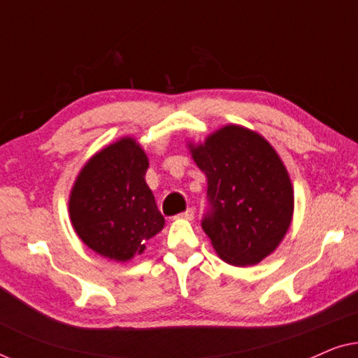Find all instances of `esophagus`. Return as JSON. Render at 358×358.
Instances as JSON below:
<instances>
[{"label": "esophagus", "mask_w": 358, "mask_h": 358, "mask_svg": "<svg viewBox=\"0 0 358 358\" xmlns=\"http://www.w3.org/2000/svg\"><path fill=\"white\" fill-rule=\"evenodd\" d=\"M194 215H195L194 208H187V210H185V212L179 213L178 218H182V220H194Z\"/></svg>", "instance_id": "1"}]
</instances>
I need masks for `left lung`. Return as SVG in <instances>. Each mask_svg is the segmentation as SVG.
<instances>
[{
	"instance_id": "1",
	"label": "left lung",
	"mask_w": 358,
	"mask_h": 358,
	"mask_svg": "<svg viewBox=\"0 0 358 358\" xmlns=\"http://www.w3.org/2000/svg\"><path fill=\"white\" fill-rule=\"evenodd\" d=\"M207 176L202 228L231 266H254L275 251L293 215V187L271 143L256 131L224 125L200 145L189 143Z\"/></svg>"
}]
</instances>
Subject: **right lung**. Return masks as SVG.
<instances>
[{"label": "right lung", "mask_w": 358, "mask_h": 358, "mask_svg": "<svg viewBox=\"0 0 358 358\" xmlns=\"http://www.w3.org/2000/svg\"><path fill=\"white\" fill-rule=\"evenodd\" d=\"M148 158L135 138L124 136L96 153L78 174L70 218L81 241L117 262L145 251L164 227V217L145 180Z\"/></svg>", "instance_id": "add662e5"}]
</instances>
